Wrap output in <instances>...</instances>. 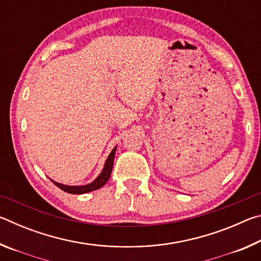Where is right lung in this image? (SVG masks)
Instances as JSON below:
<instances>
[{"label":"right lung","mask_w":261,"mask_h":261,"mask_svg":"<svg viewBox=\"0 0 261 261\" xmlns=\"http://www.w3.org/2000/svg\"><path fill=\"white\" fill-rule=\"evenodd\" d=\"M117 146H115L113 148V151L110 152V154L107 158V160L105 162L103 169L101 171L100 175L96 177L93 182H91L90 184L86 185H64L61 183H57L55 180L50 179L53 183H54L57 188H60L63 191L68 192V193H72V194H83V193H87L91 191H94V190H98L100 188H102L103 185L108 182V179L110 177V174H112L113 170V166H114V158H115V152H116Z\"/></svg>","instance_id":"right-lung-1"}]
</instances>
